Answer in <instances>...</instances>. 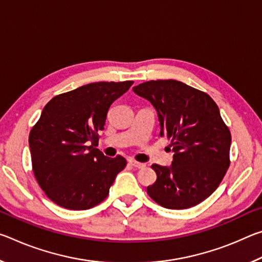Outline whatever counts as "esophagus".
Returning a JSON list of instances; mask_svg holds the SVG:
<instances>
[{
  "mask_svg": "<svg viewBox=\"0 0 262 262\" xmlns=\"http://www.w3.org/2000/svg\"><path fill=\"white\" fill-rule=\"evenodd\" d=\"M129 164L132 166H134L136 168H144L145 167L144 163H140V162H136V161H129Z\"/></svg>",
  "mask_w": 262,
  "mask_h": 262,
  "instance_id": "obj_1",
  "label": "esophagus"
}]
</instances>
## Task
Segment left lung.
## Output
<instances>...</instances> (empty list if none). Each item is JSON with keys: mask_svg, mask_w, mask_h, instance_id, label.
Returning <instances> with one entry per match:
<instances>
[{"mask_svg": "<svg viewBox=\"0 0 262 262\" xmlns=\"http://www.w3.org/2000/svg\"><path fill=\"white\" fill-rule=\"evenodd\" d=\"M157 112L161 136L173 151L170 166L151 165L157 174L147 193L167 209H187L219 187L230 165L231 134L219 106L205 92L176 79L149 81L133 88Z\"/></svg>", "mask_w": 262, "mask_h": 262, "instance_id": "8db88e82", "label": "left lung"}]
</instances>
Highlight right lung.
<instances>
[{
	"instance_id": "obj_1",
	"label": "right lung",
	"mask_w": 262,
	"mask_h": 262,
	"mask_svg": "<svg viewBox=\"0 0 262 262\" xmlns=\"http://www.w3.org/2000/svg\"><path fill=\"white\" fill-rule=\"evenodd\" d=\"M133 81L96 82L54 97L29 136L35 179L57 206L85 210L104 201L126 159L98 149L110 106Z\"/></svg>"
}]
</instances>
